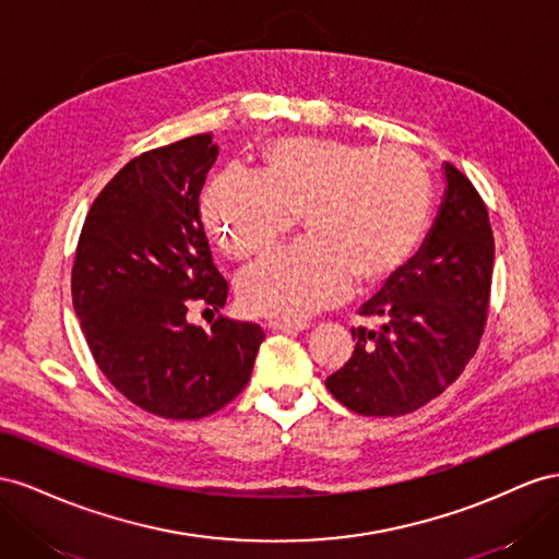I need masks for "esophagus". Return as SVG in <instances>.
<instances>
[{
	"label": "esophagus",
	"mask_w": 559,
	"mask_h": 559,
	"mask_svg": "<svg viewBox=\"0 0 559 559\" xmlns=\"http://www.w3.org/2000/svg\"><path fill=\"white\" fill-rule=\"evenodd\" d=\"M269 328L278 332H299V330L311 328V323L309 321H269Z\"/></svg>",
	"instance_id": "34e87169"
}]
</instances>
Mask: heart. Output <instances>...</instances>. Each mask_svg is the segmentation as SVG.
<instances>
[{"mask_svg": "<svg viewBox=\"0 0 559 559\" xmlns=\"http://www.w3.org/2000/svg\"><path fill=\"white\" fill-rule=\"evenodd\" d=\"M433 209L421 158L405 147L283 138L264 173L231 166L203 191L201 213L234 260L269 252L305 215L309 236L238 278L246 311L305 321L340 305L356 281L377 283L419 248Z\"/></svg>", "mask_w": 559, "mask_h": 559, "instance_id": "obj_1", "label": "heart"}]
</instances>
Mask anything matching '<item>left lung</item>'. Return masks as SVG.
<instances>
[{"instance_id":"8db88e82","label":"left lung","mask_w":559,"mask_h":559,"mask_svg":"<svg viewBox=\"0 0 559 559\" xmlns=\"http://www.w3.org/2000/svg\"><path fill=\"white\" fill-rule=\"evenodd\" d=\"M448 191L433 229L360 316L381 328H354V356L325 379L337 401L365 417H401L433 401L475 356L487 323L493 234L483 197L444 164Z\"/></svg>"}]
</instances>
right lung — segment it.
<instances>
[{
    "instance_id": "right-lung-1",
    "label": "right lung",
    "mask_w": 559,
    "mask_h": 559,
    "mask_svg": "<svg viewBox=\"0 0 559 559\" xmlns=\"http://www.w3.org/2000/svg\"><path fill=\"white\" fill-rule=\"evenodd\" d=\"M217 158L211 133L131 158L84 219L72 264V305L109 384L164 419H201L248 384L264 340L258 323L219 311L229 285L203 231L199 194Z\"/></svg>"
}]
</instances>
